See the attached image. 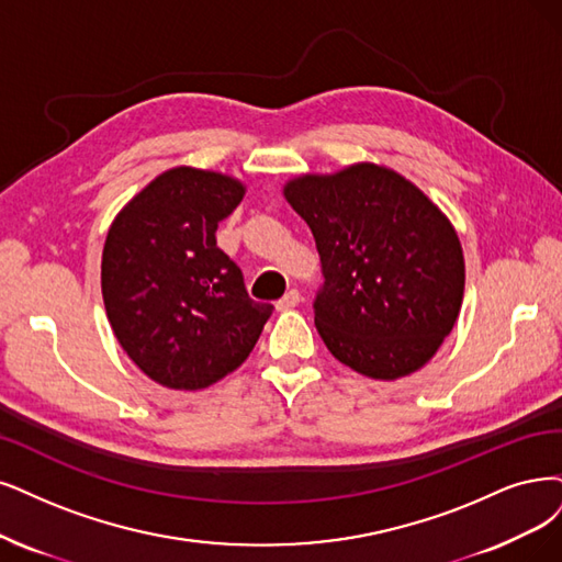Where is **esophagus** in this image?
Returning a JSON list of instances; mask_svg holds the SVG:
<instances>
[{
	"instance_id": "34e87169",
	"label": "esophagus",
	"mask_w": 562,
	"mask_h": 562,
	"mask_svg": "<svg viewBox=\"0 0 562 562\" xmlns=\"http://www.w3.org/2000/svg\"><path fill=\"white\" fill-rule=\"evenodd\" d=\"M299 303H301L299 289H289V292L276 303V307H278V310H292V307H296Z\"/></svg>"
}]
</instances>
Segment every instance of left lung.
<instances>
[{
  "label": "left lung",
  "mask_w": 562,
  "mask_h": 562,
  "mask_svg": "<svg viewBox=\"0 0 562 562\" xmlns=\"http://www.w3.org/2000/svg\"><path fill=\"white\" fill-rule=\"evenodd\" d=\"M284 199L315 236L324 284L315 326L340 363L372 380L426 366L459 319L461 240L419 187L378 164L301 176Z\"/></svg>",
  "instance_id": "left-lung-1"
}]
</instances>
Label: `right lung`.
I'll use <instances>...</instances> for the list:
<instances>
[{
    "mask_svg": "<svg viewBox=\"0 0 562 562\" xmlns=\"http://www.w3.org/2000/svg\"><path fill=\"white\" fill-rule=\"evenodd\" d=\"M243 194L232 176L178 166L109 228L103 305L127 357L161 386L196 391L234 372L273 313L247 296L243 270L217 247V224Z\"/></svg>",
    "mask_w": 562,
    "mask_h": 562,
    "instance_id": "add662e5",
    "label": "right lung"
}]
</instances>
